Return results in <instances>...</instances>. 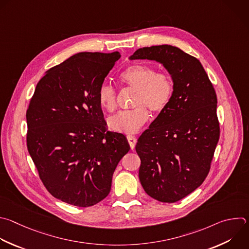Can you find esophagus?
<instances>
[{"label":"esophagus","mask_w":249,"mask_h":249,"mask_svg":"<svg viewBox=\"0 0 249 249\" xmlns=\"http://www.w3.org/2000/svg\"><path fill=\"white\" fill-rule=\"evenodd\" d=\"M127 140H128V142H129V144H130V147L133 149V148L135 147V145H136L137 139H136L134 136L129 135V136H127Z\"/></svg>","instance_id":"1"}]
</instances>
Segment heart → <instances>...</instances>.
I'll return each instance as SVG.
<instances>
[{
    "label": "heart",
    "instance_id": "1",
    "mask_svg": "<svg viewBox=\"0 0 249 249\" xmlns=\"http://www.w3.org/2000/svg\"><path fill=\"white\" fill-rule=\"evenodd\" d=\"M122 85L134 90L132 106L135 108L121 111L108 119L111 130L132 134L137 132L149 118V109L160 113L169 105L174 91L173 81L166 72H156L155 68L142 63L127 67L119 76ZM98 102L101 107L113 112L117 108V96L113 87L101 85L98 91Z\"/></svg>",
    "mask_w": 249,
    "mask_h": 249
}]
</instances>
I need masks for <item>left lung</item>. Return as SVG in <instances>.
<instances>
[{"mask_svg":"<svg viewBox=\"0 0 249 249\" xmlns=\"http://www.w3.org/2000/svg\"><path fill=\"white\" fill-rule=\"evenodd\" d=\"M130 59L163 64L173 80V96L139 138V178L152 198L176 202L207 177L220 137L217 96L200 61L170 45L144 47Z\"/></svg>","mask_w":249,"mask_h":249,"instance_id":"left-lung-1","label":"left lung"}]
</instances>
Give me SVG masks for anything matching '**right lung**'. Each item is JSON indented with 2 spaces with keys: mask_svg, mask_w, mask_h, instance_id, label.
<instances>
[{
  "mask_svg": "<svg viewBox=\"0 0 249 249\" xmlns=\"http://www.w3.org/2000/svg\"><path fill=\"white\" fill-rule=\"evenodd\" d=\"M120 53H79L49 69L26 111L27 148L48 192L79 207L106 198L130 145L107 131L98 91Z\"/></svg>",
  "mask_w": 249,
  "mask_h": 249,
  "instance_id": "1",
  "label": "right lung"
}]
</instances>
